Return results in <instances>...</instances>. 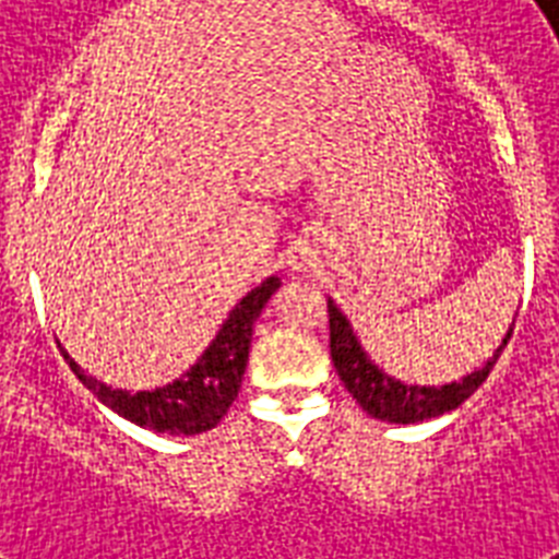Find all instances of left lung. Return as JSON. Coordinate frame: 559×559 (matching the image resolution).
Listing matches in <instances>:
<instances>
[{
  "label": "left lung",
  "instance_id": "8db88e82",
  "mask_svg": "<svg viewBox=\"0 0 559 559\" xmlns=\"http://www.w3.org/2000/svg\"><path fill=\"white\" fill-rule=\"evenodd\" d=\"M328 322H331V359L336 366V373H340L342 385L362 406V412H368L377 420H389V424H420V420H429V417L459 408L487 380V373L493 371L496 359H499V354H502L513 333L511 328L481 371H473L461 382H452V385H443V389H420V385H403V382L391 380L373 366L359 348L348 319L342 316V310L333 301H328Z\"/></svg>",
  "mask_w": 559,
  "mask_h": 559
}]
</instances>
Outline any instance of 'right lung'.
I'll list each match as a JSON object with an SVG mask.
<instances>
[{
  "mask_svg": "<svg viewBox=\"0 0 559 559\" xmlns=\"http://www.w3.org/2000/svg\"><path fill=\"white\" fill-rule=\"evenodd\" d=\"M281 287L278 278H266L261 287H254L240 305L228 313L223 331L211 342L209 350L191 371L177 380L174 385L156 391H116L104 382L92 380L81 371L63 350V359L74 371V377L95 394V397L118 412L127 420L153 429V432L168 435H200L209 432L223 420L228 406L235 403L240 380H243L246 359H249V342H252L254 319L261 316L263 305Z\"/></svg>",
  "mask_w": 559,
  "mask_h": 559,
  "instance_id": "right-lung-1",
  "label": "right lung"
}]
</instances>
